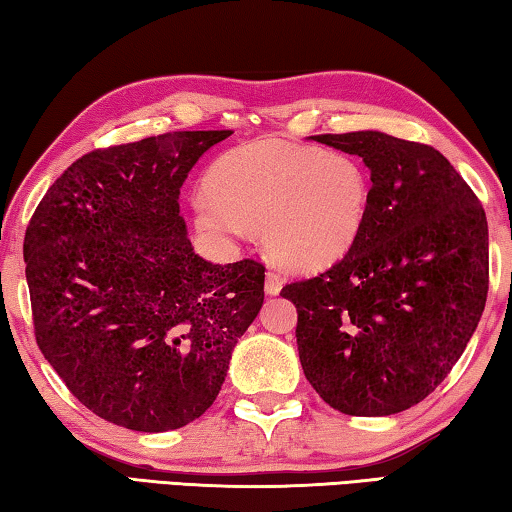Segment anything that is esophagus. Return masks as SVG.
Instances as JSON below:
<instances>
[{"mask_svg": "<svg viewBox=\"0 0 512 512\" xmlns=\"http://www.w3.org/2000/svg\"><path fill=\"white\" fill-rule=\"evenodd\" d=\"M282 284H284V277L275 271H268L266 273V282H264V291L268 296H277V293L282 291Z\"/></svg>", "mask_w": 512, "mask_h": 512, "instance_id": "obj_1", "label": "esophagus"}]
</instances>
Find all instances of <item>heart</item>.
I'll return each instance as SVG.
<instances>
[{"mask_svg":"<svg viewBox=\"0 0 512 512\" xmlns=\"http://www.w3.org/2000/svg\"><path fill=\"white\" fill-rule=\"evenodd\" d=\"M370 176L345 153L259 140L223 153L194 196L198 230L232 239L259 230L280 262L314 268L348 255L366 230Z\"/></svg>","mask_w":512,"mask_h":512,"instance_id":"heart-1","label":"heart"}]
</instances>
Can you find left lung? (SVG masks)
<instances>
[{"label": "left lung", "mask_w": 512, "mask_h": 512, "mask_svg": "<svg viewBox=\"0 0 512 512\" xmlns=\"http://www.w3.org/2000/svg\"><path fill=\"white\" fill-rule=\"evenodd\" d=\"M370 169L366 230L348 255L280 296L298 354L341 413L411 409L461 359L488 298V221L443 153L381 131L316 135Z\"/></svg>", "instance_id": "1"}]
</instances>
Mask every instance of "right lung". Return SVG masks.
<instances>
[{
  "mask_svg": "<svg viewBox=\"0 0 512 512\" xmlns=\"http://www.w3.org/2000/svg\"><path fill=\"white\" fill-rule=\"evenodd\" d=\"M232 131L99 149L47 189L24 237L36 341L99 418L160 433L210 409L264 305V266L194 253L180 187Z\"/></svg>",
  "mask_w": 512,
  "mask_h": 512,
  "instance_id": "obj_1",
  "label": "right lung"
}]
</instances>
